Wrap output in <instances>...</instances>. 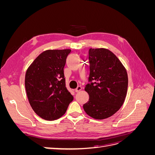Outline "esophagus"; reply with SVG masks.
<instances>
[{
	"instance_id": "1",
	"label": "esophagus",
	"mask_w": 155,
	"mask_h": 155,
	"mask_svg": "<svg viewBox=\"0 0 155 155\" xmlns=\"http://www.w3.org/2000/svg\"><path fill=\"white\" fill-rule=\"evenodd\" d=\"M82 89V87H81V86H78L76 89H75V92H79Z\"/></svg>"
}]
</instances>
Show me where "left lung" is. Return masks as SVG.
I'll return each instance as SVG.
<instances>
[{
	"instance_id": "1",
	"label": "left lung",
	"mask_w": 155,
	"mask_h": 155,
	"mask_svg": "<svg viewBox=\"0 0 155 155\" xmlns=\"http://www.w3.org/2000/svg\"><path fill=\"white\" fill-rule=\"evenodd\" d=\"M88 59L90 83L85 91L89 100L83 109L96 120L109 118L124 104L128 87L127 72L116 55L106 48H91Z\"/></svg>"
}]
</instances>
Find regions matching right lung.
<instances>
[{"mask_svg":"<svg viewBox=\"0 0 155 155\" xmlns=\"http://www.w3.org/2000/svg\"><path fill=\"white\" fill-rule=\"evenodd\" d=\"M71 50H48L42 52L28 68L25 88L35 113L52 121L66 112L74 97L67 90L64 67Z\"/></svg>","mask_w":155,"mask_h":155,"instance_id":"obj_1","label":"right lung"}]
</instances>
